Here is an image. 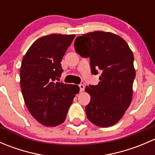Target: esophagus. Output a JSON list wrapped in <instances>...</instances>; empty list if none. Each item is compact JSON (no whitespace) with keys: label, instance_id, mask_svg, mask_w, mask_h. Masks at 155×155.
<instances>
[{"label":"esophagus","instance_id":"1","mask_svg":"<svg viewBox=\"0 0 155 155\" xmlns=\"http://www.w3.org/2000/svg\"><path fill=\"white\" fill-rule=\"evenodd\" d=\"M79 91H80L81 92L85 90V85H82V84H80V85H79Z\"/></svg>","mask_w":155,"mask_h":155}]
</instances>
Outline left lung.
Returning <instances> with one entry per match:
<instances>
[{
	"label": "left lung",
	"instance_id": "obj_1",
	"mask_svg": "<svg viewBox=\"0 0 155 155\" xmlns=\"http://www.w3.org/2000/svg\"><path fill=\"white\" fill-rule=\"evenodd\" d=\"M74 47L82 58H89L92 74L101 73L97 85L85 87L91 96L85 107L87 119L101 127L114 125L132 100L136 76L132 51L121 37L104 31L77 37Z\"/></svg>",
	"mask_w": 155,
	"mask_h": 155
}]
</instances>
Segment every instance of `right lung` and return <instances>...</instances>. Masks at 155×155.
I'll use <instances>...</instances> for the list:
<instances>
[{"mask_svg":"<svg viewBox=\"0 0 155 155\" xmlns=\"http://www.w3.org/2000/svg\"><path fill=\"white\" fill-rule=\"evenodd\" d=\"M75 35L50 34L36 40L24 56L20 70L23 98L30 113L40 124L54 127L65 121L79 87L58 81L61 61Z\"/></svg>","mask_w":155,"mask_h":155,"instance_id":"add662e5","label":"right lung"}]
</instances>
